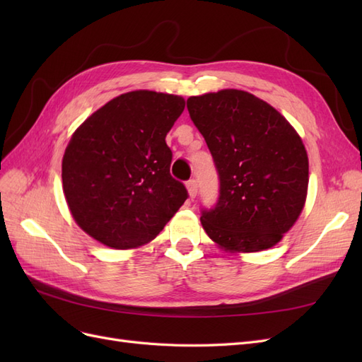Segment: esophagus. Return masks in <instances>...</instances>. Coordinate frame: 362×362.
Masks as SVG:
<instances>
[{"label": "esophagus", "instance_id": "esophagus-1", "mask_svg": "<svg viewBox=\"0 0 362 362\" xmlns=\"http://www.w3.org/2000/svg\"><path fill=\"white\" fill-rule=\"evenodd\" d=\"M187 190H189L190 198H194V196L198 194V181H196V180L187 181Z\"/></svg>", "mask_w": 362, "mask_h": 362}]
</instances>
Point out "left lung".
I'll return each instance as SVG.
<instances>
[{
	"label": "left lung",
	"mask_w": 362,
	"mask_h": 362,
	"mask_svg": "<svg viewBox=\"0 0 362 362\" xmlns=\"http://www.w3.org/2000/svg\"><path fill=\"white\" fill-rule=\"evenodd\" d=\"M187 110L218 175V198L202 208L213 242L231 252L275 246L298 221L308 189V156L288 120L252 93L190 96Z\"/></svg>",
	"instance_id": "obj_1"
}]
</instances>
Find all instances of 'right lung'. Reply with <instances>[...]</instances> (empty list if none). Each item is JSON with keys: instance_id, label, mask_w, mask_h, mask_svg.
I'll return each instance as SVG.
<instances>
[{"instance_id": "1", "label": "right lung", "mask_w": 362, "mask_h": 362, "mask_svg": "<svg viewBox=\"0 0 362 362\" xmlns=\"http://www.w3.org/2000/svg\"><path fill=\"white\" fill-rule=\"evenodd\" d=\"M181 96L134 90L108 101L71 137L62 161L63 192L84 233L115 249L149 243L189 198L172 178L166 136Z\"/></svg>"}]
</instances>
